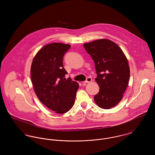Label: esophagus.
Segmentation results:
<instances>
[{
  "instance_id": "esophagus-1",
  "label": "esophagus",
  "mask_w": 155,
  "mask_h": 155,
  "mask_svg": "<svg viewBox=\"0 0 155 155\" xmlns=\"http://www.w3.org/2000/svg\"><path fill=\"white\" fill-rule=\"evenodd\" d=\"M92 78L89 77V78H88L87 79V80H86L85 81H84V83H85V84H86V83H89V82H92Z\"/></svg>"
}]
</instances>
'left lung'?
<instances>
[{
  "mask_svg": "<svg viewBox=\"0 0 155 155\" xmlns=\"http://www.w3.org/2000/svg\"><path fill=\"white\" fill-rule=\"evenodd\" d=\"M84 46L94 61L97 74L95 81L100 91L94 101L100 108L109 109L120 101L128 87V60L120 47L109 39L95 40Z\"/></svg>",
  "mask_w": 155,
  "mask_h": 155,
  "instance_id": "1",
  "label": "left lung"
}]
</instances>
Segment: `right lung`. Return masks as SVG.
Here are the masks:
<instances>
[{"label":"right lung","instance_id":"1","mask_svg":"<svg viewBox=\"0 0 155 155\" xmlns=\"http://www.w3.org/2000/svg\"><path fill=\"white\" fill-rule=\"evenodd\" d=\"M70 45L52 43L41 48L33 58L31 79L40 101L56 113L63 114L74 103L79 84L71 78L63 67V56Z\"/></svg>","mask_w":155,"mask_h":155}]
</instances>
